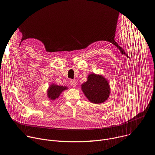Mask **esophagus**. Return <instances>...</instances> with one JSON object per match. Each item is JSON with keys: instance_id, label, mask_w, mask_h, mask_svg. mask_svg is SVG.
Returning <instances> with one entry per match:
<instances>
[{"instance_id": "obj_1", "label": "esophagus", "mask_w": 155, "mask_h": 155, "mask_svg": "<svg viewBox=\"0 0 155 155\" xmlns=\"http://www.w3.org/2000/svg\"><path fill=\"white\" fill-rule=\"evenodd\" d=\"M70 83H71V85L72 87H75L76 86V82H75L74 80H71Z\"/></svg>"}]
</instances>
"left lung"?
<instances>
[{
    "mask_svg": "<svg viewBox=\"0 0 155 155\" xmlns=\"http://www.w3.org/2000/svg\"><path fill=\"white\" fill-rule=\"evenodd\" d=\"M81 90L91 102L101 104L109 97L110 88L108 81L102 75L91 74L87 81L81 84Z\"/></svg>",
    "mask_w": 155,
    "mask_h": 155,
    "instance_id": "left-lung-1",
    "label": "left lung"
}]
</instances>
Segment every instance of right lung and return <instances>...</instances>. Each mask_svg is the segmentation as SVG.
Here are the masks:
<instances>
[{
    "mask_svg": "<svg viewBox=\"0 0 155 155\" xmlns=\"http://www.w3.org/2000/svg\"><path fill=\"white\" fill-rule=\"evenodd\" d=\"M68 89V87L67 86H59L53 83L50 86L49 88L48 89V97L49 98V99L54 101L59 96V95L63 91Z\"/></svg>",
    "mask_w": 155,
    "mask_h": 155,
    "instance_id": "right-lung-1",
    "label": "right lung"
}]
</instances>
